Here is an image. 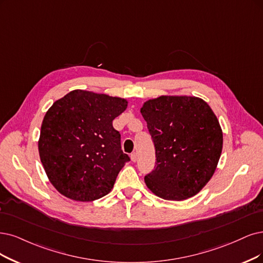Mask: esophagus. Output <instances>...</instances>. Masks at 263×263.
Wrapping results in <instances>:
<instances>
[{"mask_svg":"<svg viewBox=\"0 0 263 263\" xmlns=\"http://www.w3.org/2000/svg\"><path fill=\"white\" fill-rule=\"evenodd\" d=\"M137 159H138L137 154H135V153H132V154H131V160H132L133 162H135V161H137Z\"/></svg>","mask_w":263,"mask_h":263,"instance_id":"34e87169","label":"esophagus"}]
</instances>
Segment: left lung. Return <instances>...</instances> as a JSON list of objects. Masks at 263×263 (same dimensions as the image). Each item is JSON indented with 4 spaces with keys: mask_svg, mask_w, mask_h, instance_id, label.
Listing matches in <instances>:
<instances>
[{
    "mask_svg": "<svg viewBox=\"0 0 263 263\" xmlns=\"http://www.w3.org/2000/svg\"><path fill=\"white\" fill-rule=\"evenodd\" d=\"M141 114L156 151V166L144 178L146 186L166 200L195 196L212 178L222 153L217 116L205 101L187 95L148 100Z\"/></svg>",
    "mask_w": 263,
    "mask_h": 263,
    "instance_id": "left-lung-1",
    "label": "left lung"
}]
</instances>
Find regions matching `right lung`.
<instances>
[{
  "instance_id": "1",
  "label": "right lung",
  "mask_w": 263,
  "mask_h": 263,
  "mask_svg": "<svg viewBox=\"0 0 263 263\" xmlns=\"http://www.w3.org/2000/svg\"><path fill=\"white\" fill-rule=\"evenodd\" d=\"M128 107L121 97L73 90L46 111L37 147L46 176L65 197L93 201L108 194L130 160L112 120Z\"/></svg>"
}]
</instances>
